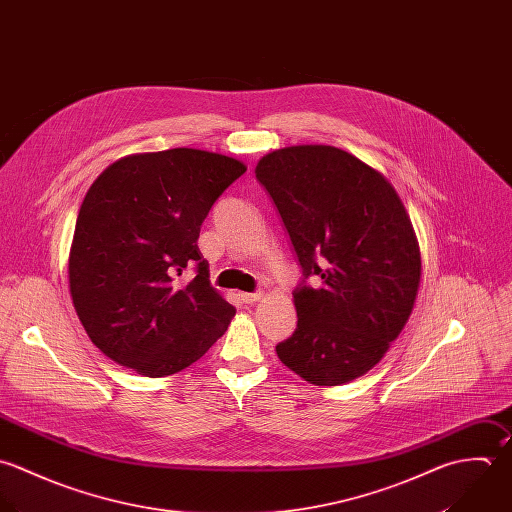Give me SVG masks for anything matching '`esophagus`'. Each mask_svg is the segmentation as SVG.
Here are the masks:
<instances>
[{
    "instance_id": "1",
    "label": "esophagus",
    "mask_w": 512,
    "mask_h": 512,
    "mask_svg": "<svg viewBox=\"0 0 512 512\" xmlns=\"http://www.w3.org/2000/svg\"><path fill=\"white\" fill-rule=\"evenodd\" d=\"M238 296H240V300H242L244 304H254V302H258V300L262 298L260 292H240Z\"/></svg>"
}]
</instances>
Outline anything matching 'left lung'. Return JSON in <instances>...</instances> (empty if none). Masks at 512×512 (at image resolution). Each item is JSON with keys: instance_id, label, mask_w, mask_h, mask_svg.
I'll list each match as a JSON object with an SVG mask.
<instances>
[{"instance_id": "obj_1", "label": "left lung", "mask_w": 512, "mask_h": 512, "mask_svg": "<svg viewBox=\"0 0 512 512\" xmlns=\"http://www.w3.org/2000/svg\"><path fill=\"white\" fill-rule=\"evenodd\" d=\"M254 172L302 268L298 326L276 353L314 385L347 383L383 357L413 310L421 256L405 206L381 172L336 147L280 149Z\"/></svg>"}]
</instances>
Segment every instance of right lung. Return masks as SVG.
<instances>
[{"label":"right lung","mask_w":512,"mask_h":512,"mask_svg":"<svg viewBox=\"0 0 512 512\" xmlns=\"http://www.w3.org/2000/svg\"><path fill=\"white\" fill-rule=\"evenodd\" d=\"M246 167L230 157L171 149L125 157L91 184L75 224L69 288L91 341L147 377L200 359L236 314L208 280L198 234ZM188 265L197 276L173 282Z\"/></svg>","instance_id":"obj_1"}]
</instances>
